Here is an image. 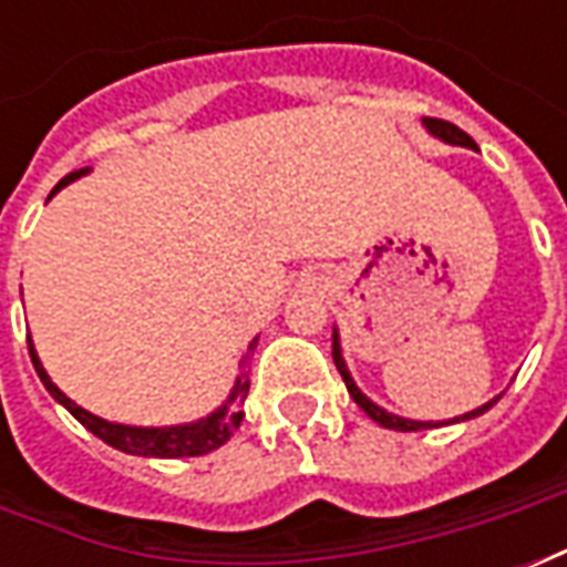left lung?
<instances>
[{
    "label": "left lung",
    "instance_id": "left-lung-1",
    "mask_svg": "<svg viewBox=\"0 0 567 567\" xmlns=\"http://www.w3.org/2000/svg\"><path fill=\"white\" fill-rule=\"evenodd\" d=\"M422 127L434 136V140L446 142V145H462V148H476V142L464 133V130H458L455 124H450V121H437V117H422ZM333 364H337V370H340V377H343L346 389H349V394L355 398V404L368 413L373 422H380L382 427H392V431H425V427H440V425H455V422H467V419H476L483 416L486 410H492V406L498 404V398H492V401H486L483 406H476V410H471V413H464V416H455L450 419V422H419V419H404L398 416V413H389V410H382L380 404H373L368 394L361 392L355 385V380H352V373H349V368H346V358H343V346H340V333H337V328H333Z\"/></svg>",
    "mask_w": 567,
    "mask_h": 567
}]
</instances>
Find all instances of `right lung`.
Returning <instances> with one entry per match:
<instances>
[{"instance_id": "right-lung-1", "label": "right lung", "mask_w": 567, "mask_h": 567, "mask_svg": "<svg viewBox=\"0 0 567 567\" xmlns=\"http://www.w3.org/2000/svg\"><path fill=\"white\" fill-rule=\"evenodd\" d=\"M91 173V166H84V169H75V173H69L66 178H60V185L51 190V197H54L60 187L72 185L75 178ZM30 343V358H32V368L39 373V380L44 382V389L51 392L56 404H63L72 413V416L79 419L81 425L87 427L91 434L109 443V446H115V450L127 452V455H142V458H190V455H206V452L218 450L224 446L230 434H234L239 422H243V404H246V394H248V370L246 361L248 355L255 352V346H258V337L248 343V352L243 358V364H239V377H236L234 389L227 394V401L221 406H215L209 416L194 419V422H182V425H161V427H145V425H124V422H109L103 416H93L91 410H84L79 406L72 398L56 389L51 377H48V370H44L42 358L35 352V346H32V337L27 340Z\"/></svg>"}]
</instances>
